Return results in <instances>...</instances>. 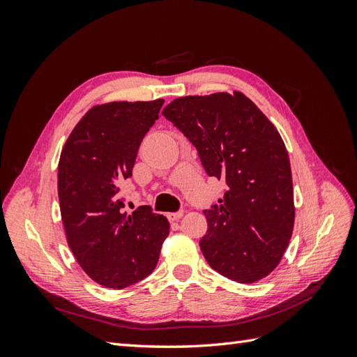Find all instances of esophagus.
Wrapping results in <instances>:
<instances>
[{
  "label": "esophagus",
  "mask_w": 357,
  "mask_h": 357,
  "mask_svg": "<svg viewBox=\"0 0 357 357\" xmlns=\"http://www.w3.org/2000/svg\"><path fill=\"white\" fill-rule=\"evenodd\" d=\"M183 214H185V211L168 213V214H167V218H168V220H169V222H176V220H178V219H181V218H183Z\"/></svg>",
  "instance_id": "esophagus-1"
}]
</instances>
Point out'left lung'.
<instances>
[{
    "label": "left lung",
    "instance_id": "left-lung-1",
    "mask_svg": "<svg viewBox=\"0 0 357 357\" xmlns=\"http://www.w3.org/2000/svg\"><path fill=\"white\" fill-rule=\"evenodd\" d=\"M197 147L210 177L228 185L205 210L199 247L208 265L238 283L271 274L295 225L294 183L282 135L241 92L189 95L162 112Z\"/></svg>",
    "mask_w": 357,
    "mask_h": 357
}]
</instances>
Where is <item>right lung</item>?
<instances>
[{
    "instance_id": "right-lung-1",
    "label": "right lung",
    "mask_w": 357,
    "mask_h": 357,
    "mask_svg": "<svg viewBox=\"0 0 357 357\" xmlns=\"http://www.w3.org/2000/svg\"><path fill=\"white\" fill-rule=\"evenodd\" d=\"M164 100L93 105L62 147L58 195L67 243L93 282L123 289L153 271L169 223L147 205L123 210L119 186Z\"/></svg>"
}]
</instances>
